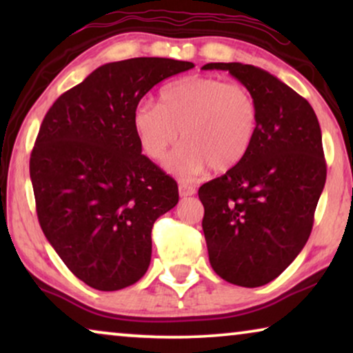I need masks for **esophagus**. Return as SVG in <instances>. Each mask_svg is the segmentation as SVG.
<instances>
[{"mask_svg":"<svg viewBox=\"0 0 353 353\" xmlns=\"http://www.w3.org/2000/svg\"><path fill=\"white\" fill-rule=\"evenodd\" d=\"M178 190H180V196L181 197H188V196H192L196 192V188L191 186V185H186V183H180V186H178Z\"/></svg>","mask_w":353,"mask_h":353,"instance_id":"34e87169","label":"esophagus"}]
</instances>
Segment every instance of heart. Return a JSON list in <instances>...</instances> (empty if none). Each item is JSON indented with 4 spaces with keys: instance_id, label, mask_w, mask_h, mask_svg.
Instances as JSON below:
<instances>
[{
    "instance_id": "1",
    "label": "heart",
    "mask_w": 353,
    "mask_h": 353,
    "mask_svg": "<svg viewBox=\"0 0 353 353\" xmlns=\"http://www.w3.org/2000/svg\"><path fill=\"white\" fill-rule=\"evenodd\" d=\"M259 127L254 94L239 83L191 75L167 85L159 104L139 103L133 128L144 154L161 162L178 139L168 170L192 178L207 167L228 172L244 161Z\"/></svg>"
}]
</instances>
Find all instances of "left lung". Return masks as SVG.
I'll return each mask as SVG.
<instances>
[{
	"mask_svg": "<svg viewBox=\"0 0 353 353\" xmlns=\"http://www.w3.org/2000/svg\"><path fill=\"white\" fill-rule=\"evenodd\" d=\"M254 94L259 127L243 162L199 188L214 272L243 288L278 278L301 254L326 181L315 110L291 86L241 62H209Z\"/></svg>",
	"mask_w": 353,
	"mask_h": 353,
	"instance_id": "8db88e82",
	"label": "left lung"
}]
</instances>
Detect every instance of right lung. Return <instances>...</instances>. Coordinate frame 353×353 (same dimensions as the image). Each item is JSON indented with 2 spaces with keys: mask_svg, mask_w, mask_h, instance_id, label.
Listing matches in <instances>:
<instances>
[{
  "mask_svg": "<svg viewBox=\"0 0 353 353\" xmlns=\"http://www.w3.org/2000/svg\"><path fill=\"white\" fill-rule=\"evenodd\" d=\"M192 62H109L48 110L30 156L38 221L67 268L98 291L144 276L151 231L178 204V186L141 154L133 112L144 94Z\"/></svg>",
  "mask_w": 353,
  "mask_h": 353,
  "instance_id": "obj_1",
  "label": "right lung"
}]
</instances>
